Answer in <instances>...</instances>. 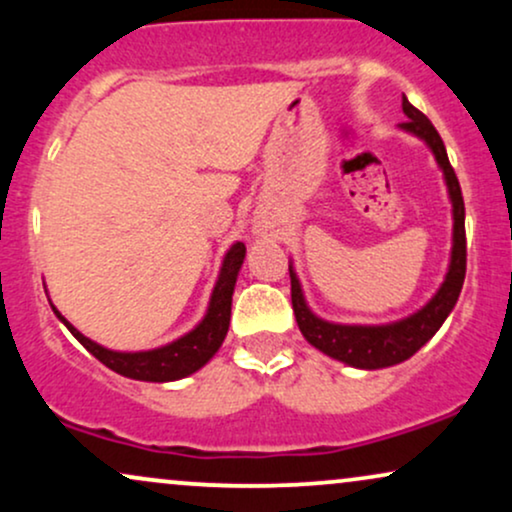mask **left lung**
Here are the masks:
<instances>
[{"label":"left lung","instance_id":"1","mask_svg":"<svg viewBox=\"0 0 512 512\" xmlns=\"http://www.w3.org/2000/svg\"><path fill=\"white\" fill-rule=\"evenodd\" d=\"M402 110L407 115V122H402L399 129L411 134V137L421 139L428 146V151L436 158L440 173H443L445 187H448V199L452 204V248L448 272H445L443 284L433 293L431 301L421 305L416 313L395 322H383V325H344V322L325 320V317L315 315L310 310L296 267L289 260L291 303L293 313H296L298 330H301L305 342L313 344L317 351L334 358V361H342L346 366L361 370L390 368L414 356L440 330V325L448 320L457 298H460L464 269H467L464 202L460 182H457L455 170H452L448 161V151H445L443 139H440L436 127L431 125V120L421 110H416L407 101V96H402Z\"/></svg>","mask_w":512,"mask_h":512}]
</instances>
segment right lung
<instances>
[{
    "instance_id": "obj_1",
    "label": "right lung",
    "mask_w": 512,
    "mask_h": 512,
    "mask_svg": "<svg viewBox=\"0 0 512 512\" xmlns=\"http://www.w3.org/2000/svg\"><path fill=\"white\" fill-rule=\"evenodd\" d=\"M245 260V245L233 243L231 248L223 255L219 276L211 289L207 313L202 320L185 332L182 337L173 339V342L156 346V349H142V351H115L108 346L93 342L81 334L72 322L64 317L60 310L52 305L57 320L67 327L69 332L79 339L88 354H93L103 366H108L115 373L125 375L132 380H144V383H173V380H182L187 375L197 373L214 358L216 351L221 349L223 339H226L228 325H231V303L233 291H236V281Z\"/></svg>"
}]
</instances>
